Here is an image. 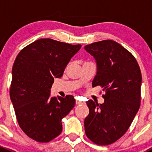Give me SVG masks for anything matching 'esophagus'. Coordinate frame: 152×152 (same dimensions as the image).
I'll return each instance as SVG.
<instances>
[{"instance_id": "34e87169", "label": "esophagus", "mask_w": 152, "mask_h": 152, "mask_svg": "<svg viewBox=\"0 0 152 152\" xmlns=\"http://www.w3.org/2000/svg\"><path fill=\"white\" fill-rule=\"evenodd\" d=\"M76 104L77 105H81V104H83L84 103L82 102H81V101L77 100V99H76Z\"/></svg>"}]
</instances>
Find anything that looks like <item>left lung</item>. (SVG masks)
<instances>
[{
    "instance_id": "8db88e82",
    "label": "left lung",
    "mask_w": 152,
    "mask_h": 152,
    "mask_svg": "<svg viewBox=\"0 0 152 152\" xmlns=\"http://www.w3.org/2000/svg\"><path fill=\"white\" fill-rule=\"evenodd\" d=\"M85 49L97 65L92 86L105 90L103 104L86 102L90 110L84 123L86 135L97 145H110L125 134L138 112L141 72L134 56L115 41L93 42Z\"/></svg>"
}]
</instances>
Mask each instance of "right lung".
Returning <instances> with one entry per match:
<instances>
[{
  "instance_id": "right-lung-1",
  "label": "right lung",
  "mask_w": 152,
  "mask_h": 152,
  "mask_svg": "<svg viewBox=\"0 0 152 152\" xmlns=\"http://www.w3.org/2000/svg\"><path fill=\"white\" fill-rule=\"evenodd\" d=\"M52 39H39L20 51L12 67L10 99L20 126L27 136L47 142L60 134L62 119L74 107L75 99L50 97L55 78H60L81 48Z\"/></svg>"
}]
</instances>
